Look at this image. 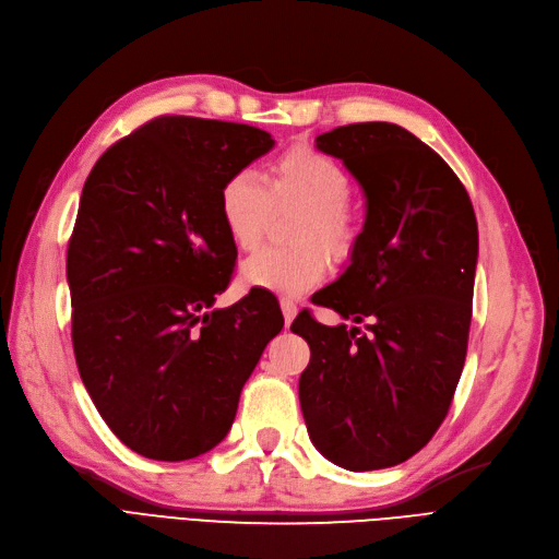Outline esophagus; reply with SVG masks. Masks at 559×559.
<instances>
[{"label":"esophagus","mask_w":559,"mask_h":559,"mask_svg":"<svg viewBox=\"0 0 559 559\" xmlns=\"http://www.w3.org/2000/svg\"><path fill=\"white\" fill-rule=\"evenodd\" d=\"M280 308H282V314H284V324L292 326L294 317H296V312H298L296 304H294L292 298H280Z\"/></svg>","instance_id":"1"}]
</instances>
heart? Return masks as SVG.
<instances>
[{"label": "heart", "mask_w": 559, "mask_h": 559, "mask_svg": "<svg viewBox=\"0 0 559 559\" xmlns=\"http://www.w3.org/2000/svg\"><path fill=\"white\" fill-rule=\"evenodd\" d=\"M353 183L336 159L312 147H292L273 164L265 183L261 174L239 169L225 178L218 192V214L228 237L242 251L259 247L273 209L298 204L306 209L294 239L300 247H263L242 263V280L275 294L300 296L326 275V253L343 259L353 249L350 218Z\"/></svg>", "instance_id": "b5f03b06"}]
</instances>
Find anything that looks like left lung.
Returning a JSON list of instances; mask_svg holds the SVG:
<instances>
[{
    "label": "left lung",
    "instance_id": "left-lung-1",
    "mask_svg": "<svg viewBox=\"0 0 559 559\" xmlns=\"http://www.w3.org/2000/svg\"><path fill=\"white\" fill-rule=\"evenodd\" d=\"M367 198L350 265L317 306L359 326L300 312L310 345L298 397L317 451L345 471L412 459L442 426L459 385L473 317L477 218L449 164L390 122L338 127L314 139Z\"/></svg>",
    "mask_w": 559,
    "mask_h": 559
}]
</instances>
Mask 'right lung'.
<instances>
[{"label":"right lung","mask_w":559,"mask_h":559,"mask_svg":"<svg viewBox=\"0 0 559 559\" xmlns=\"http://www.w3.org/2000/svg\"><path fill=\"white\" fill-rule=\"evenodd\" d=\"M273 145L249 124L167 115L86 178L68 247L74 359L105 424L145 459L214 449L284 326L251 294L214 308L237 259L221 186Z\"/></svg>","instance_id":"right-lung-1"}]
</instances>
